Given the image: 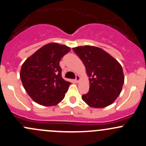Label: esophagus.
Masks as SVG:
<instances>
[{"mask_svg": "<svg viewBox=\"0 0 146 146\" xmlns=\"http://www.w3.org/2000/svg\"><path fill=\"white\" fill-rule=\"evenodd\" d=\"M75 80H76V82H78L79 80H80V76H79L78 75H77V76H76V79H75Z\"/></svg>", "mask_w": 146, "mask_h": 146, "instance_id": "esophagus-1", "label": "esophagus"}]
</instances>
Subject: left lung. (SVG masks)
I'll return each instance as SVG.
<instances>
[{"label":"left lung","instance_id":"obj_1","mask_svg":"<svg viewBox=\"0 0 146 146\" xmlns=\"http://www.w3.org/2000/svg\"><path fill=\"white\" fill-rule=\"evenodd\" d=\"M73 50L85 65L90 78L89 92L82 95V100L94 108L112 104L121 92L124 82L120 64L98 47L84 46Z\"/></svg>","mask_w":146,"mask_h":146}]
</instances>
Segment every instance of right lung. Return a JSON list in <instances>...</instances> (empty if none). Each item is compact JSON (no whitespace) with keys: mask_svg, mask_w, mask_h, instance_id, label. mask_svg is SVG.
<instances>
[{"mask_svg":"<svg viewBox=\"0 0 146 146\" xmlns=\"http://www.w3.org/2000/svg\"><path fill=\"white\" fill-rule=\"evenodd\" d=\"M70 48L56 43L46 44L23 64L20 79L30 98L38 104L54 106L60 102L68 90L70 82L61 76L59 62Z\"/></svg>","mask_w":146,"mask_h":146,"instance_id":"obj_1","label":"right lung"}]
</instances>
